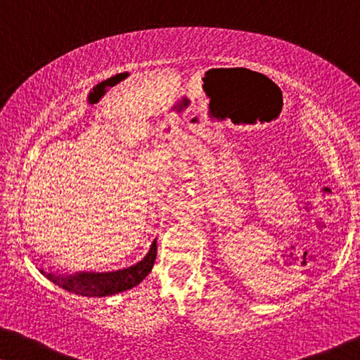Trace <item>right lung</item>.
Wrapping results in <instances>:
<instances>
[{
	"label": "right lung",
	"instance_id": "obj_1",
	"mask_svg": "<svg viewBox=\"0 0 360 360\" xmlns=\"http://www.w3.org/2000/svg\"><path fill=\"white\" fill-rule=\"evenodd\" d=\"M157 255V239L150 244L149 252L144 259L131 265V267L112 270V272H75V274H56L39 270L44 277L56 283L67 292L82 297H111L126 290L134 288L144 280L154 267Z\"/></svg>",
	"mask_w": 360,
	"mask_h": 360
}]
</instances>
